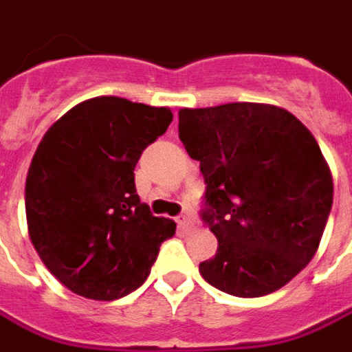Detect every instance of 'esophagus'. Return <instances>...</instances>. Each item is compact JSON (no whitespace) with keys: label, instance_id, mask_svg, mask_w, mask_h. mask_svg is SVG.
Segmentation results:
<instances>
[{"label":"esophagus","instance_id":"obj_1","mask_svg":"<svg viewBox=\"0 0 352 352\" xmlns=\"http://www.w3.org/2000/svg\"><path fill=\"white\" fill-rule=\"evenodd\" d=\"M176 225H178V228H180L182 232H190L193 228V223H192V219H190V214H178L176 217Z\"/></svg>","mask_w":352,"mask_h":352}]
</instances>
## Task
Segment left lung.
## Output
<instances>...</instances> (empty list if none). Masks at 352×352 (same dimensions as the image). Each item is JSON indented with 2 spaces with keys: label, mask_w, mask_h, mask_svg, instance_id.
<instances>
[{
  "label": "left lung",
  "mask_w": 352,
  "mask_h": 352,
  "mask_svg": "<svg viewBox=\"0 0 352 352\" xmlns=\"http://www.w3.org/2000/svg\"><path fill=\"white\" fill-rule=\"evenodd\" d=\"M180 141L205 180L201 219L219 240L199 273L214 289L256 298L310 263L333 204L318 141L291 112L232 102L182 108Z\"/></svg>",
  "instance_id": "left-lung-1"
}]
</instances>
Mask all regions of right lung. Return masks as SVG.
Listing matches in <instances>:
<instances>
[{"mask_svg":"<svg viewBox=\"0 0 352 352\" xmlns=\"http://www.w3.org/2000/svg\"><path fill=\"white\" fill-rule=\"evenodd\" d=\"M168 108L96 96L46 131L25 186L28 236L50 273L69 291L116 300L139 289L174 236L135 190V164L168 129Z\"/></svg>","mask_w":352,"mask_h":352,"instance_id":"add662e5","label":"right lung"}]
</instances>
